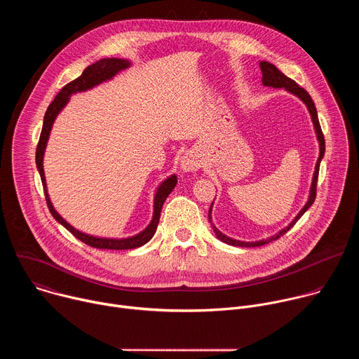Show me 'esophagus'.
<instances>
[{
	"mask_svg": "<svg viewBox=\"0 0 359 359\" xmlns=\"http://www.w3.org/2000/svg\"><path fill=\"white\" fill-rule=\"evenodd\" d=\"M201 168V159L196 151H189L182 159V169L184 172H194Z\"/></svg>",
	"mask_w": 359,
	"mask_h": 359,
	"instance_id": "obj_1",
	"label": "esophagus"
}]
</instances>
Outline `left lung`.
Segmentation results:
<instances>
[{"mask_svg":"<svg viewBox=\"0 0 359 359\" xmlns=\"http://www.w3.org/2000/svg\"><path fill=\"white\" fill-rule=\"evenodd\" d=\"M260 69H262V72H263V79H262V81H263V85H266V86H273V88H285L288 92L297 95V96L304 102V104L306 105V108H309L310 115H311V119H313V123H314V129H316V133H317V137H318V142H320V158H318L317 165H316V172H314V177H313V184H311V191H310V198H309V201H306V204L302 208V210L298 213V216H297L285 229H283L278 234H276V236H273V237H270V238H266V240L247 243V241L233 240V238L224 236L222 231H219V230L213 226V230H215V233H216V236H217L219 240H222L223 243H227V244H230V245H237V247H260V245H264V244L271 243L273 240L280 238L283 234H285V233L298 222V219H299L306 210H309V209L313 206V203H314L316 196H317V182H318L320 163H321V159H323L324 153H325V139H324V133H323V130H321L320 121H318V115H317V109H316V105H314V102H313L310 93L306 92L304 88H301L298 83H295V81H292L291 78L285 76L281 71H278V69H277L273 64H270V62L262 61V62H260ZM212 206H213V204H212ZM212 206H210V210H209V220H212V215H210V213H212Z\"/></svg>","mask_w":359,"mask_h":359,"instance_id":"left-lung-1","label":"left lung"}]
</instances>
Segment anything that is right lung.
Returning <instances> with one entry per match:
<instances>
[{
    "instance_id": "right-lung-1",
    "label": "right lung",
    "mask_w": 359,
    "mask_h": 359,
    "mask_svg": "<svg viewBox=\"0 0 359 359\" xmlns=\"http://www.w3.org/2000/svg\"><path fill=\"white\" fill-rule=\"evenodd\" d=\"M129 67V62L126 60H118V58H104L99 60L95 64L89 65L79 78H76L75 81L67 83L55 96V99L50 102V105L48 107L45 116H43V125H42V130H41V136L36 144V153H35V162H36V168L42 180V186H43V191H45V198H46V204L48 209L50 212V215L54 216V219L61 223L67 230H69L76 238H79L82 243L95 247V248H107V250H130V248H136L140 247L143 244H146L153 234H155L158 224H159V219H161V212H162V206L166 200V197L170 194V191L175 189L177 179L176 176H170L169 179H166L161 187L158 189V193L155 196V212H153V219L150 222V224L139 234L129 237V238H122V240H115V238H100V237H93L85 233L78 231L76 229H74L71 224H68L54 209L53 203L49 200V196L46 193V183H45V175H43V166H42V159H43V151H45V146L49 137V132L50 128H53V123L57 118V115L60 114V111L67 105V102L69 100V96L75 92H82L86 89H90L92 86L104 82L107 79H111L114 75H116L119 71L125 69Z\"/></svg>"
}]
</instances>
